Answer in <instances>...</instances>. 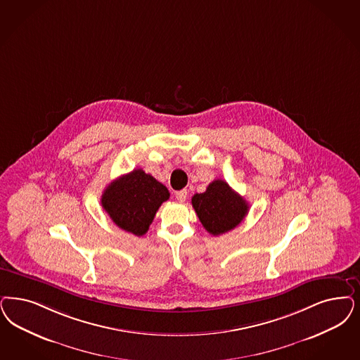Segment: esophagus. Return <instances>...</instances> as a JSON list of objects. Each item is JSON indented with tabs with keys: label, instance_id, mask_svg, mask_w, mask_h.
<instances>
[{
	"label": "esophagus",
	"instance_id": "34e87169",
	"mask_svg": "<svg viewBox=\"0 0 360 360\" xmlns=\"http://www.w3.org/2000/svg\"><path fill=\"white\" fill-rule=\"evenodd\" d=\"M187 195H188V193H187V190H181V191H176L175 193V198L178 202H186Z\"/></svg>",
	"mask_w": 360,
	"mask_h": 360
}]
</instances>
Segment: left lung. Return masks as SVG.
<instances>
[{
	"label": "left lung",
	"instance_id": "8db88e82",
	"mask_svg": "<svg viewBox=\"0 0 360 360\" xmlns=\"http://www.w3.org/2000/svg\"><path fill=\"white\" fill-rule=\"evenodd\" d=\"M191 203L202 226L214 236L236 229L248 212V202L222 179L212 181L205 193L194 194Z\"/></svg>",
	"mask_w": 360,
	"mask_h": 360
}]
</instances>
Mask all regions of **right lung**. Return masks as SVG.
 Here are the masks:
<instances>
[{
  "label": "right lung",
  "mask_w": 360,
  "mask_h": 360,
  "mask_svg": "<svg viewBox=\"0 0 360 360\" xmlns=\"http://www.w3.org/2000/svg\"><path fill=\"white\" fill-rule=\"evenodd\" d=\"M169 197L167 187L136 169L105 188L101 205L120 229L141 236L148 233L155 212Z\"/></svg>",
  "instance_id": "1"
}]
</instances>
